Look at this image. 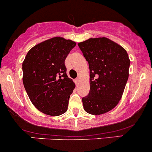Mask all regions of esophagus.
<instances>
[{
  "label": "esophagus",
  "instance_id": "34e87169",
  "mask_svg": "<svg viewBox=\"0 0 152 152\" xmlns=\"http://www.w3.org/2000/svg\"><path fill=\"white\" fill-rule=\"evenodd\" d=\"M79 80H80V78H79V77H77V78L75 79V83H76V84H77V83H78V82H79Z\"/></svg>",
  "mask_w": 152,
  "mask_h": 152
}]
</instances>
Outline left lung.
I'll list each match as a JSON object with an SVG mask.
<instances>
[{
  "instance_id": "left-lung-1",
  "label": "left lung",
  "mask_w": 152,
  "mask_h": 152,
  "mask_svg": "<svg viewBox=\"0 0 152 152\" xmlns=\"http://www.w3.org/2000/svg\"><path fill=\"white\" fill-rule=\"evenodd\" d=\"M89 63L90 90L82 99L83 109L101 115L113 109L122 96L129 76L130 60L121 45L105 37L78 43Z\"/></svg>"
}]
</instances>
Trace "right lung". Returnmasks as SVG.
I'll return each instance as SVG.
<instances>
[{"label":"right lung","mask_w":152,"mask_h":152,"mask_svg":"<svg viewBox=\"0 0 152 152\" xmlns=\"http://www.w3.org/2000/svg\"><path fill=\"white\" fill-rule=\"evenodd\" d=\"M75 42L53 37L32 48L22 63L23 83L32 104L46 115L57 116L68 110L75 84L66 75L65 60Z\"/></svg>","instance_id":"1"}]
</instances>
